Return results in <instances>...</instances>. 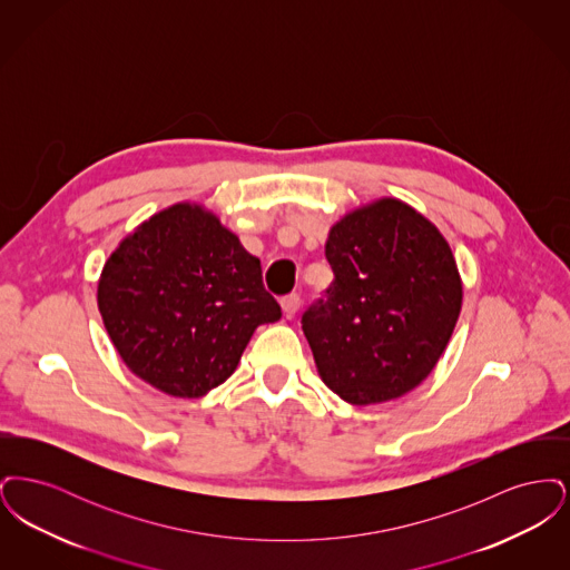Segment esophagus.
Wrapping results in <instances>:
<instances>
[{
  "mask_svg": "<svg viewBox=\"0 0 570 570\" xmlns=\"http://www.w3.org/2000/svg\"><path fill=\"white\" fill-rule=\"evenodd\" d=\"M282 309H284V314L291 318V316H295L298 312V307H301V297H298L297 293H291V295H286V297H282Z\"/></svg>",
  "mask_w": 570,
  "mask_h": 570,
  "instance_id": "obj_1",
  "label": "esophagus"
}]
</instances>
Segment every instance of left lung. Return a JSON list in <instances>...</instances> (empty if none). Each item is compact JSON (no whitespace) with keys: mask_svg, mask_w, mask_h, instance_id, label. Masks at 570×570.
<instances>
[{"mask_svg":"<svg viewBox=\"0 0 570 570\" xmlns=\"http://www.w3.org/2000/svg\"><path fill=\"white\" fill-rule=\"evenodd\" d=\"M333 284L301 323L318 374L342 400H395L428 379L461 309L453 252L430 219L382 198L337 222Z\"/></svg>","mask_w":570,"mask_h":570,"instance_id":"8db88e82","label":"left lung"}]
</instances>
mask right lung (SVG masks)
Wrapping results in <instances>:
<instances>
[{"label":"right lung","instance_id":"1","mask_svg":"<svg viewBox=\"0 0 570 570\" xmlns=\"http://www.w3.org/2000/svg\"><path fill=\"white\" fill-rule=\"evenodd\" d=\"M98 307L126 365L175 397L222 384L254 328L282 318L261 261L188 203L149 217L110 254Z\"/></svg>","mask_w":570,"mask_h":570}]
</instances>
